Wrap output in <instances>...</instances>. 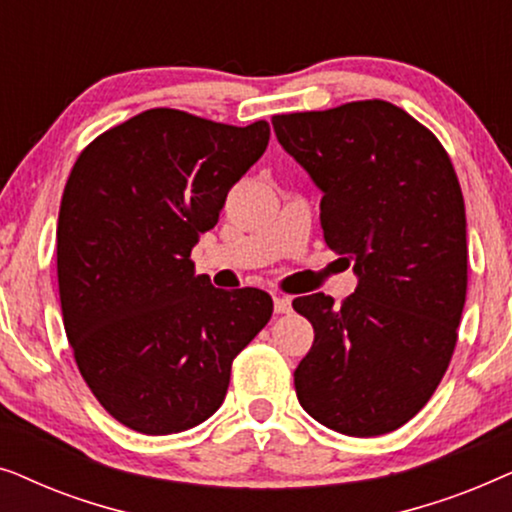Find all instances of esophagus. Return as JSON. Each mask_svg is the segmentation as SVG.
I'll return each mask as SVG.
<instances>
[{
  "mask_svg": "<svg viewBox=\"0 0 512 512\" xmlns=\"http://www.w3.org/2000/svg\"><path fill=\"white\" fill-rule=\"evenodd\" d=\"M272 300H275V312L277 314H289L291 312V298L289 296L275 293V296H272Z\"/></svg>",
  "mask_w": 512,
  "mask_h": 512,
  "instance_id": "34e87169",
  "label": "esophagus"
}]
</instances>
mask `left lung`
Returning a JSON list of instances; mask_svg holds the SVG:
<instances>
[{
	"label": "left lung",
	"mask_w": 512,
	"mask_h": 512,
	"mask_svg": "<svg viewBox=\"0 0 512 512\" xmlns=\"http://www.w3.org/2000/svg\"><path fill=\"white\" fill-rule=\"evenodd\" d=\"M272 128L324 193V240L359 277L342 305L324 293L293 300L314 328L293 373L298 401L345 436L396 431L457 345L468 282L457 172L429 128L384 100L277 114Z\"/></svg>",
	"instance_id": "8db88e82"
}]
</instances>
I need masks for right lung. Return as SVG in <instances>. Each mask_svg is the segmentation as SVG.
Here are the masks:
<instances>
[{
  "label": "right lung",
  "instance_id": "1",
  "mask_svg": "<svg viewBox=\"0 0 512 512\" xmlns=\"http://www.w3.org/2000/svg\"><path fill=\"white\" fill-rule=\"evenodd\" d=\"M270 125L149 109L76 158L58 216L62 321L102 408L132 431L193 429L272 317L261 289H214L191 251L263 156Z\"/></svg>",
  "mask_w": 512,
  "mask_h": 512
}]
</instances>
